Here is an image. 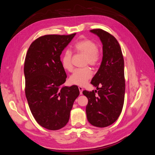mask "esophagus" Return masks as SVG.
<instances>
[{
	"instance_id": "1",
	"label": "esophagus",
	"mask_w": 155,
	"mask_h": 155,
	"mask_svg": "<svg viewBox=\"0 0 155 155\" xmlns=\"http://www.w3.org/2000/svg\"><path fill=\"white\" fill-rule=\"evenodd\" d=\"M78 88H79V93H80V94L81 95L82 94H83V87H78Z\"/></svg>"
}]
</instances>
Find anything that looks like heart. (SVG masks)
Segmentation results:
<instances>
[{"instance_id":"heart-1","label":"heart","mask_w":155,"mask_h":155,"mask_svg":"<svg viewBox=\"0 0 155 155\" xmlns=\"http://www.w3.org/2000/svg\"><path fill=\"white\" fill-rule=\"evenodd\" d=\"M74 50L78 54L85 55V65L89 64L95 66L99 61L100 54L97 50V45L91 39H83L79 41L74 45ZM73 56L70 51L67 50L62 55L61 63L63 68L68 72L73 70ZM92 76V72L88 67L78 68L74 70L69 78L70 83L72 85L83 86Z\"/></svg>"}]
</instances>
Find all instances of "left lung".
Returning <instances> with one entry per match:
<instances>
[{"instance_id": "obj_1", "label": "left lung", "mask_w": 155, "mask_h": 155, "mask_svg": "<svg viewBox=\"0 0 155 155\" xmlns=\"http://www.w3.org/2000/svg\"><path fill=\"white\" fill-rule=\"evenodd\" d=\"M90 31L101 42L103 58L91 82L98 91H84L83 94L88 98L86 113L88 122L97 127H105L115 122L123 109L125 91L124 60L120 46L114 36L101 29ZM99 86L100 88H98Z\"/></svg>"}]
</instances>
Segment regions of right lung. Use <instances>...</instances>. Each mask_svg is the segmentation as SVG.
Wrapping results in <instances>:
<instances>
[{"instance_id":"1","label":"right lung","mask_w":155,"mask_h":155,"mask_svg":"<svg viewBox=\"0 0 155 155\" xmlns=\"http://www.w3.org/2000/svg\"><path fill=\"white\" fill-rule=\"evenodd\" d=\"M76 34L46 35L30 46L25 58V94L35 120L43 127L56 130L67 125L78 86L61 87L67 74L60 55Z\"/></svg>"}]
</instances>
